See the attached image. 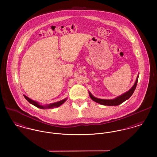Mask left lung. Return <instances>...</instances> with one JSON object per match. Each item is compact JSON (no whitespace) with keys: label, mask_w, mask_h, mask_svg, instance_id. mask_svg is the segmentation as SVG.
<instances>
[{"label":"left lung","mask_w":157,"mask_h":157,"mask_svg":"<svg viewBox=\"0 0 157 157\" xmlns=\"http://www.w3.org/2000/svg\"><path fill=\"white\" fill-rule=\"evenodd\" d=\"M139 77V74L137 76V78L136 79V81L135 82L134 85L132 86V87L128 90L124 94L121 95L120 96H118L114 99H100L98 98L95 97L90 91H89V94H90V98L95 102L97 103L103 105H107V106H117L121 104L127 99H128L129 98L132 96L133 93L134 92L136 88L137 83H138V79Z\"/></svg>","instance_id":"1"}]
</instances>
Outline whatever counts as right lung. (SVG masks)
<instances>
[{
	"label": "right lung",
	"instance_id": "obj_1",
	"mask_svg": "<svg viewBox=\"0 0 157 157\" xmlns=\"http://www.w3.org/2000/svg\"><path fill=\"white\" fill-rule=\"evenodd\" d=\"M23 96H24L25 98L30 104L33 105H34V106H36L37 108H40V109H49V108L52 109V108H54L59 107L61 105L63 104L67 100V98H65V99H63V100H61V101H58V102H54V103H52V104H49L44 105L40 104L38 102H36V101H33V100L29 98L26 97V96L25 95H23Z\"/></svg>",
	"mask_w": 157,
	"mask_h": 157
}]
</instances>
